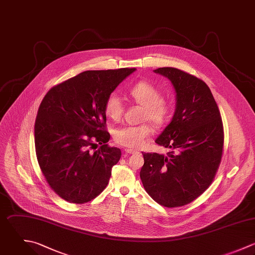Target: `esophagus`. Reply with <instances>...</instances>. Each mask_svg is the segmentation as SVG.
I'll return each instance as SVG.
<instances>
[{
  "label": "esophagus",
  "mask_w": 255,
  "mask_h": 255,
  "mask_svg": "<svg viewBox=\"0 0 255 255\" xmlns=\"http://www.w3.org/2000/svg\"><path fill=\"white\" fill-rule=\"evenodd\" d=\"M125 152H126L127 154H136V153H138L137 151L132 150V149H125Z\"/></svg>",
  "instance_id": "34e87169"
}]
</instances>
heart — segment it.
I'll list each match as a JSON object with an SVG mask.
<instances>
[{
  "instance_id": "heart-1",
  "label": "heart",
  "mask_w": 255,
  "mask_h": 255,
  "mask_svg": "<svg viewBox=\"0 0 255 255\" xmlns=\"http://www.w3.org/2000/svg\"><path fill=\"white\" fill-rule=\"evenodd\" d=\"M130 97L139 105L143 106L141 119L150 120L156 125H163L171 112V104L162 98V93L158 87L147 80L135 83L129 89ZM124 105L116 94H110L104 104L105 114L114 121H118L123 114ZM152 133V127L148 123L140 125H126L117 129L114 133V140L117 144L137 149L143 146L146 139Z\"/></svg>"
}]
</instances>
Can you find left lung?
I'll use <instances>...</instances> for the list:
<instances>
[{
    "mask_svg": "<svg viewBox=\"0 0 255 255\" xmlns=\"http://www.w3.org/2000/svg\"><path fill=\"white\" fill-rule=\"evenodd\" d=\"M154 72L169 78L176 91L172 121L155 141L171 152L142 153L140 178L155 202L182 207L200 197L215 179L223 156V121L205 81L174 67Z\"/></svg>",
    "mask_w": 255,
    "mask_h": 255,
    "instance_id": "obj_1",
    "label": "left lung"
}]
</instances>
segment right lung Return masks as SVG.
<instances>
[{
	"label": "right lung",
	"instance_id": "obj_1",
	"mask_svg": "<svg viewBox=\"0 0 255 255\" xmlns=\"http://www.w3.org/2000/svg\"><path fill=\"white\" fill-rule=\"evenodd\" d=\"M136 68L87 70L53 86L43 97L34 123L39 168L61 199L84 204L107 186L121 151L106 144L104 104ZM101 147L94 152V146Z\"/></svg>",
	"mask_w": 255,
	"mask_h": 255
}]
</instances>
